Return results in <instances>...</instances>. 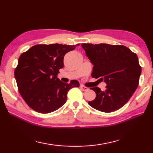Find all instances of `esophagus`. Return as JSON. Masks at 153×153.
<instances>
[{
	"label": "esophagus",
	"mask_w": 153,
	"mask_h": 153,
	"mask_svg": "<svg viewBox=\"0 0 153 153\" xmlns=\"http://www.w3.org/2000/svg\"><path fill=\"white\" fill-rule=\"evenodd\" d=\"M80 88H81V89L82 91H86L89 90V88L87 87H85V86H83V85H81V87H80Z\"/></svg>",
	"instance_id": "obj_1"
}]
</instances>
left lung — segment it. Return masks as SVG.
<instances>
[{
	"label": "left lung",
	"instance_id": "left-lung-1",
	"mask_svg": "<svg viewBox=\"0 0 153 153\" xmlns=\"http://www.w3.org/2000/svg\"><path fill=\"white\" fill-rule=\"evenodd\" d=\"M82 48L93 64V78L106 82L102 91L96 87L94 100L88 102L97 110L112 112L126 103L138 85L141 66L138 56L122 45L82 44Z\"/></svg>",
	"mask_w": 153,
	"mask_h": 153
}]
</instances>
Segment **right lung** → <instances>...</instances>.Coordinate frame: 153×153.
Returning a JSON list of instances; mask_svg holds the SVG:
<instances>
[{
	"mask_svg": "<svg viewBox=\"0 0 153 153\" xmlns=\"http://www.w3.org/2000/svg\"><path fill=\"white\" fill-rule=\"evenodd\" d=\"M79 44H37L23 52L18 60L15 77L18 90L24 101L34 111L48 114L61 108L67 100V93L79 82L69 83L58 78L64 67V56Z\"/></svg>",
	"mask_w": 153,
	"mask_h": 153,
	"instance_id": "add662e5",
	"label": "right lung"
}]
</instances>
